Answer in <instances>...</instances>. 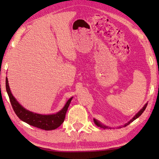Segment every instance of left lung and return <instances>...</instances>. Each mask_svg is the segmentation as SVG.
<instances>
[{"mask_svg":"<svg viewBox=\"0 0 159 159\" xmlns=\"http://www.w3.org/2000/svg\"><path fill=\"white\" fill-rule=\"evenodd\" d=\"M147 103H146L145 104V105L142 107V108L139 110V111H138V113H137V114H135V116H134L132 118V119L130 120V121H128L127 123H125V124L123 125V127H125V126H127L128 125H129L130 124V123H132L133 121V120H134L135 119H137V118H138V117H139L141 116V114H142V113L144 112V111L145 110V109H146V107H147ZM94 122H95V125H98V127H100V128H104V129H107V128H111V127H108V126H107V125H104V124H102V123H101L99 121V120H96L95 118H94ZM119 128H120V127H119Z\"/></svg>","mask_w":159,"mask_h":159,"instance_id":"left-lung-1","label":"left lung"}]
</instances>
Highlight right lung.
<instances>
[{
	"instance_id": "obj_1",
	"label": "right lung",
	"mask_w": 159,
	"mask_h": 159,
	"mask_svg": "<svg viewBox=\"0 0 159 159\" xmlns=\"http://www.w3.org/2000/svg\"><path fill=\"white\" fill-rule=\"evenodd\" d=\"M5 87H6V91L9 96L10 103H11L13 110H14L16 115L20 118V119L30 125L45 130H55L62 124L64 118H65L67 109H68L71 99L73 98V97H72V98L69 99L63 108L56 114L43 115L29 111V110L24 108L19 103L10 91L8 80H7V77L5 79Z\"/></svg>"
}]
</instances>
